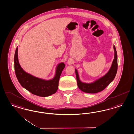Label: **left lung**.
<instances>
[{"label":"left lung","instance_id":"8db88e82","mask_svg":"<svg viewBox=\"0 0 134 134\" xmlns=\"http://www.w3.org/2000/svg\"><path fill=\"white\" fill-rule=\"evenodd\" d=\"M114 59L109 71L104 75L91 83L82 82L79 78L77 70H75L77 85L79 89L88 93H96L105 89L113 81L117 74L118 69V56L115 46L114 45Z\"/></svg>","mask_w":134,"mask_h":134}]
</instances>
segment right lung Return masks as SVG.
I'll return each instance as SVG.
<instances>
[{"instance_id": "right-lung-1", "label": "right lung", "mask_w": 134, "mask_h": 134, "mask_svg": "<svg viewBox=\"0 0 134 134\" xmlns=\"http://www.w3.org/2000/svg\"><path fill=\"white\" fill-rule=\"evenodd\" d=\"M14 64L15 75L21 86L31 93L44 97L57 92L60 77L65 67L64 63H59L56 67L55 76L51 80H46L36 77L25 72L21 68L18 58V47L15 52Z\"/></svg>"}]
</instances>
